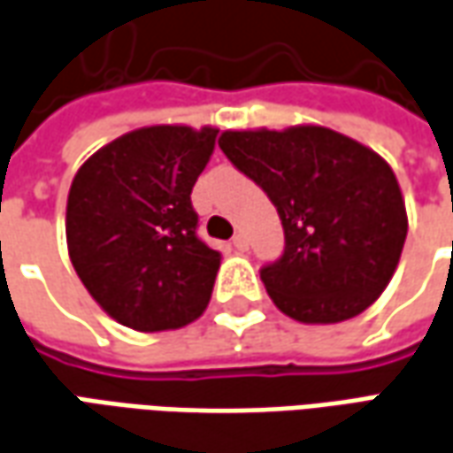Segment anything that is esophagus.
<instances>
[{
  "label": "esophagus",
  "instance_id": "esophagus-1",
  "mask_svg": "<svg viewBox=\"0 0 453 453\" xmlns=\"http://www.w3.org/2000/svg\"><path fill=\"white\" fill-rule=\"evenodd\" d=\"M248 245H250V242H248V238H245L242 233H238V235L233 238V248H235V250H248Z\"/></svg>",
  "mask_w": 453,
  "mask_h": 453
}]
</instances>
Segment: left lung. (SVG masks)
Instances as JSON below:
<instances>
[{"label": "left lung", "mask_w": 453, "mask_h": 453, "mask_svg": "<svg viewBox=\"0 0 453 453\" xmlns=\"http://www.w3.org/2000/svg\"><path fill=\"white\" fill-rule=\"evenodd\" d=\"M218 146L278 208L285 250L260 278L280 312L304 325L365 312L389 285L407 240L389 163L325 126L223 131Z\"/></svg>", "instance_id": "8db88e82"}]
</instances>
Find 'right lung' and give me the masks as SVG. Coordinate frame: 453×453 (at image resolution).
<instances>
[{
    "instance_id": "right-lung-1",
    "label": "right lung",
    "mask_w": 453,
    "mask_h": 453,
    "mask_svg": "<svg viewBox=\"0 0 453 453\" xmlns=\"http://www.w3.org/2000/svg\"><path fill=\"white\" fill-rule=\"evenodd\" d=\"M218 128L149 126L98 149L73 175L69 257L88 295L138 332L186 327L211 303L220 252L198 235L190 190Z\"/></svg>"
}]
</instances>
